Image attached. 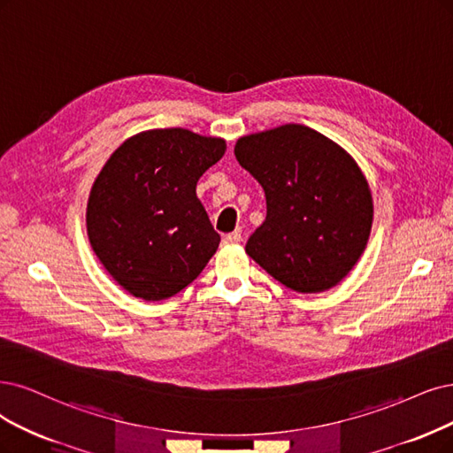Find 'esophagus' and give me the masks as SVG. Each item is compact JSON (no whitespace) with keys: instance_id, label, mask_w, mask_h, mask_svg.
<instances>
[{"instance_id":"1","label":"esophagus","mask_w":453,"mask_h":453,"mask_svg":"<svg viewBox=\"0 0 453 453\" xmlns=\"http://www.w3.org/2000/svg\"><path fill=\"white\" fill-rule=\"evenodd\" d=\"M241 239H242L241 231H233V233H227V235L224 237V242L226 244H237V242H241Z\"/></svg>"}]
</instances>
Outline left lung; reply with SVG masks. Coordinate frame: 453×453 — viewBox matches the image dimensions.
Here are the masks:
<instances>
[{"label":"left lung","mask_w":453,"mask_h":453,"mask_svg":"<svg viewBox=\"0 0 453 453\" xmlns=\"http://www.w3.org/2000/svg\"><path fill=\"white\" fill-rule=\"evenodd\" d=\"M235 157L266 197V218L246 254L298 293L340 283L360 259L373 222L372 192L357 162L303 125L244 136Z\"/></svg>","instance_id":"left-lung-1"}]
</instances>
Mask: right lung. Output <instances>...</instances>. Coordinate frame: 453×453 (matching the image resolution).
Returning <instances> with one entry per match:
<instances>
[{
  "mask_svg": "<svg viewBox=\"0 0 453 453\" xmlns=\"http://www.w3.org/2000/svg\"><path fill=\"white\" fill-rule=\"evenodd\" d=\"M226 142L184 128L127 140L98 173L88 203L96 257L134 296L164 300L201 274L220 235L196 184L222 158Z\"/></svg>",
  "mask_w": 453,
  "mask_h": 453,
  "instance_id": "1",
  "label": "right lung"
}]
</instances>
